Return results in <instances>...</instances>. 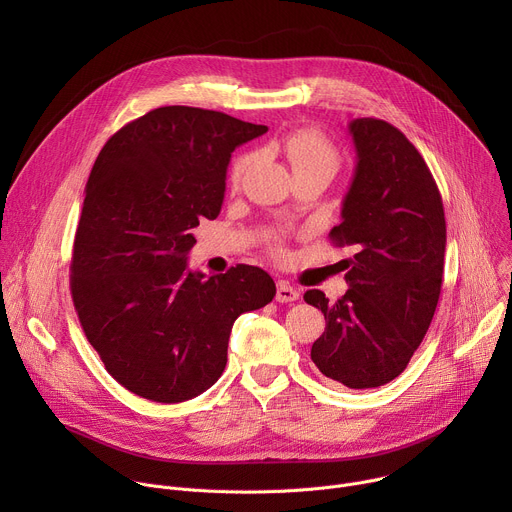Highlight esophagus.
<instances>
[{
    "label": "esophagus",
    "instance_id": "1",
    "mask_svg": "<svg viewBox=\"0 0 512 512\" xmlns=\"http://www.w3.org/2000/svg\"><path fill=\"white\" fill-rule=\"evenodd\" d=\"M298 298H300V291L296 287H291L287 281L277 283V294H275L277 302L287 304V302H296Z\"/></svg>",
    "mask_w": 512,
    "mask_h": 512
}]
</instances>
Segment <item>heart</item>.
Here are the masks:
<instances>
[{"instance_id": "b5f03b06", "label": "heart", "mask_w": 512, "mask_h": 512, "mask_svg": "<svg viewBox=\"0 0 512 512\" xmlns=\"http://www.w3.org/2000/svg\"><path fill=\"white\" fill-rule=\"evenodd\" d=\"M275 154L283 156L291 168V174L300 176L306 172L324 170L334 176L340 166V154L334 143L318 129H296L283 135L279 141L271 143ZM255 164L253 154H243L233 162L231 168V186L239 188L249 170Z\"/></svg>"}]
</instances>
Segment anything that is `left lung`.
<instances>
[{"label": "left lung", "instance_id": "8db88e82", "mask_svg": "<svg viewBox=\"0 0 512 512\" xmlns=\"http://www.w3.org/2000/svg\"><path fill=\"white\" fill-rule=\"evenodd\" d=\"M348 129L356 170L330 241L356 249L346 259L350 289L334 304L320 289H308L304 300L326 318L312 344L318 371L344 387L371 389L407 369L431 324L444 277L446 216L425 160L395 125L362 117Z\"/></svg>", "mask_w": 512, "mask_h": 512}]
</instances>
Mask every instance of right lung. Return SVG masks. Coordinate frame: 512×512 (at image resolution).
Instances as JSON below:
<instances>
[{"label":"right lung","instance_id":"obj_1","mask_svg":"<svg viewBox=\"0 0 512 512\" xmlns=\"http://www.w3.org/2000/svg\"><path fill=\"white\" fill-rule=\"evenodd\" d=\"M267 131L221 111L160 107L113 133L91 170L70 294L107 373L156 403H182L227 367L233 322L267 306V271L204 277L188 251L200 218L218 216L237 145Z\"/></svg>","mask_w":512,"mask_h":512}]
</instances>
